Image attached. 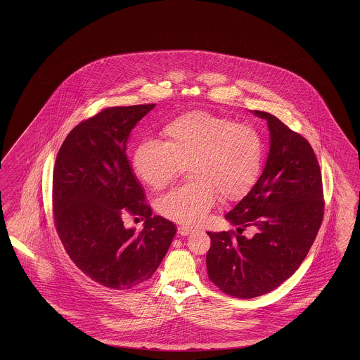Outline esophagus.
Listing matches in <instances>:
<instances>
[{"mask_svg":"<svg viewBox=\"0 0 360 360\" xmlns=\"http://www.w3.org/2000/svg\"><path fill=\"white\" fill-rule=\"evenodd\" d=\"M193 231H194V229H191V227H188V226H179V227H178V233H179L181 236H188V235L193 233Z\"/></svg>","mask_w":360,"mask_h":360,"instance_id":"1","label":"esophagus"}]
</instances>
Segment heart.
I'll return each mask as SVG.
<instances>
[{"label":"heart","instance_id":"1","mask_svg":"<svg viewBox=\"0 0 360 360\" xmlns=\"http://www.w3.org/2000/svg\"><path fill=\"white\" fill-rule=\"evenodd\" d=\"M165 141L140 142L131 157L136 175L152 188H162L190 164L194 181L176 186L158 199V211L175 221L193 224L214 206L219 191L239 198L250 191L262 172L265 145L248 124L191 110L167 122Z\"/></svg>","mask_w":360,"mask_h":360}]
</instances>
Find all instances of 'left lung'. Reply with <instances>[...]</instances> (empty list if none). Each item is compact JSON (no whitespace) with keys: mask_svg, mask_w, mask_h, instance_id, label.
<instances>
[{"mask_svg":"<svg viewBox=\"0 0 360 360\" xmlns=\"http://www.w3.org/2000/svg\"><path fill=\"white\" fill-rule=\"evenodd\" d=\"M271 131V149L256 185L226 219L235 231L207 232L208 278L226 295L255 298L272 292L298 269L323 220L319 164L305 137L268 112L255 110ZM255 226L248 240L240 233Z\"/></svg>","mask_w":360,"mask_h":360,"instance_id":"left-lung-1","label":"left lung"}]
</instances>
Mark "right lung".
<instances>
[{"instance_id": "obj_1", "label": "right lung", "mask_w": 360, "mask_h": 360, "mask_svg": "<svg viewBox=\"0 0 360 360\" xmlns=\"http://www.w3.org/2000/svg\"><path fill=\"white\" fill-rule=\"evenodd\" d=\"M154 105L100 110L68 133L55 160L58 236L82 272L116 290L148 281L176 233L172 221L152 217L127 158L129 133ZM127 214L146 220L141 233L124 229Z\"/></svg>"}]
</instances>
